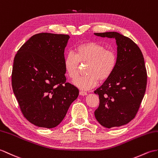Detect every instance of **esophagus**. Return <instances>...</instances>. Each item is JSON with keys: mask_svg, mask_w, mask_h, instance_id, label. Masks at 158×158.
<instances>
[{"mask_svg": "<svg viewBox=\"0 0 158 158\" xmlns=\"http://www.w3.org/2000/svg\"><path fill=\"white\" fill-rule=\"evenodd\" d=\"M79 94L81 95V96H86V95L87 94V93L85 92V91H79Z\"/></svg>", "mask_w": 158, "mask_h": 158, "instance_id": "esophagus-1", "label": "esophagus"}]
</instances>
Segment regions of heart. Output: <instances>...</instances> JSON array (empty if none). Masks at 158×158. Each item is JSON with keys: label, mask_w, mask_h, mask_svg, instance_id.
I'll return each instance as SVG.
<instances>
[{"label": "heart", "mask_w": 158, "mask_h": 158, "mask_svg": "<svg viewBox=\"0 0 158 158\" xmlns=\"http://www.w3.org/2000/svg\"><path fill=\"white\" fill-rule=\"evenodd\" d=\"M79 62H87V75L75 79L73 84L81 89L89 90L97 85L99 79L103 81L112 75L117 64V55L99 43L85 42L77 46L75 52H69L64 57V70L71 79L77 77Z\"/></svg>", "instance_id": "1"}]
</instances>
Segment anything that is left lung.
Returning a JSON list of instances; mask_svg holds the SVG:
<instances>
[{
	"instance_id": "8db88e82",
	"label": "left lung",
	"mask_w": 158,
	"mask_h": 158,
	"mask_svg": "<svg viewBox=\"0 0 158 158\" xmlns=\"http://www.w3.org/2000/svg\"><path fill=\"white\" fill-rule=\"evenodd\" d=\"M94 34L114 38L117 45L115 70L94 91L100 99L95 117L102 126L108 129L124 125L136 116L145 93L148 77L144 58L133 40L118 32Z\"/></svg>"
}]
</instances>
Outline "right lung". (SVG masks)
Segmentation results:
<instances>
[{
  "label": "right lung",
  "mask_w": 158,
  "mask_h": 158,
  "mask_svg": "<svg viewBox=\"0 0 158 158\" xmlns=\"http://www.w3.org/2000/svg\"><path fill=\"white\" fill-rule=\"evenodd\" d=\"M69 35L40 33L31 36L14 58L13 93L25 118L51 129L64 119L79 89L66 82L64 48Z\"/></svg>",
  "instance_id": "obj_1"
}]
</instances>
